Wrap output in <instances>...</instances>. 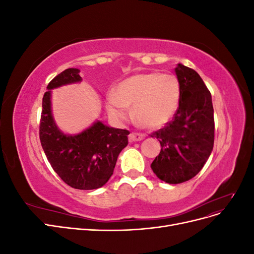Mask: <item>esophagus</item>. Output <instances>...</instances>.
<instances>
[{
  "label": "esophagus",
  "mask_w": 254,
  "mask_h": 254,
  "mask_svg": "<svg viewBox=\"0 0 254 254\" xmlns=\"http://www.w3.org/2000/svg\"><path fill=\"white\" fill-rule=\"evenodd\" d=\"M145 137L143 133L140 132H132L129 134V141L130 142H135V141H142Z\"/></svg>",
  "instance_id": "1"
}]
</instances>
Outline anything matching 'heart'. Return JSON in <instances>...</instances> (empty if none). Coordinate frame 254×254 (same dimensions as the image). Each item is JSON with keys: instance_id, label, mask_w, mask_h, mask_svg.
Returning a JSON list of instances; mask_svg holds the SVG:
<instances>
[{"instance_id": "b5f03b06", "label": "heart", "mask_w": 254, "mask_h": 254, "mask_svg": "<svg viewBox=\"0 0 254 254\" xmlns=\"http://www.w3.org/2000/svg\"><path fill=\"white\" fill-rule=\"evenodd\" d=\"M180 99V84L171 74L158 72L131 76L118 84L107 95L109 117L118 123L130 117L128 107H133L134 117L145 126L157 128L170 121L177 111Z\"/></svg>"}]
</instances>
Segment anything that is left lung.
<instances>
[{
    "instance_id": "8db88e82",
    "label": "left lung",
    "mask_w": 254,
    "mask_h": 254,
    "mask_svg": "<svg viewBox=\"0 0 254 254\" xmlns=\"http://www.w3.org/2000/svg\"><path fill=\"white\" fill-rule=\"evenodd\" d=\"M180 84L179 107L173 120L150 134L161 144L150 165L159 179L186 182L201 171L214 145L212 96L199 74L183 64L175 68Z\"/></svg>"
}]
</instances>
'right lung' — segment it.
I'll return each instance as SVG.
<instances>
[{
  "instance_id": "right-lung-1",
  "label": "right lung",
  "mask_w": 254,
  "mask_h": 254,
  "mask_svg": "<svg viewBox=\"0 0 254 254\" xmlns=\"http://www.w3.org/2000/svg\"><path fill=\"white\" fill-rule=\"evenodd\" d=\"M80 80L78 68H66L50 81L42 99L39 136L45 156L61 180L74 189L94 190L109 180L130 132L101 122L76 135L60 131L51 112V89Z\"/></svg>"
}]
</instances>
